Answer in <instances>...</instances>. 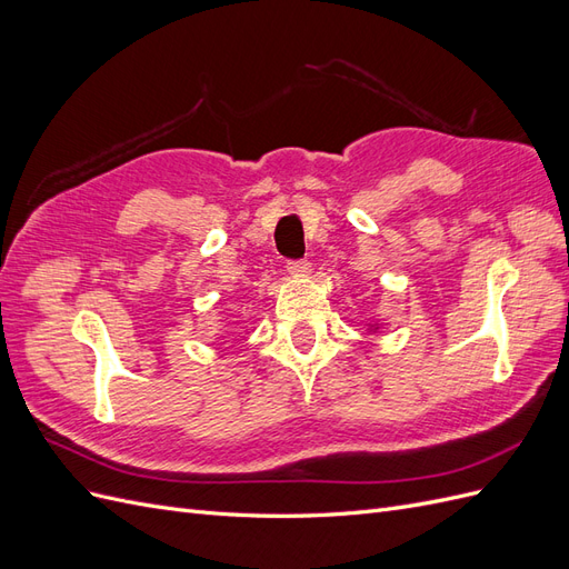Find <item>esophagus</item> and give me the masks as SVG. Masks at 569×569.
Segmentation results:
<instances>
[{
  "label": "esophagus",
  "instance_id": "34e87169",
  "mask_svg": "<svg viewBox=\"0 0 569 569\" xmlns=\"http://www.w3.org/2000/svg\"><path fill=\"white\" fill-rule=\"evenodd\" d=\"M287 272L291 274V278H306V274L311 272V263H308V261H289Z\"/></svg>",
  "mask_w": 569,
  "mask_h": 569
}]
</instances>
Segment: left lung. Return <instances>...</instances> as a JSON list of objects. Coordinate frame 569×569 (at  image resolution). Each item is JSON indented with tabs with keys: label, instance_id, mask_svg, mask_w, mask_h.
<instances>
[{
	"label": "left lung",
	"instance_id": "left-lung-1",
	"mask_svg": "<svg viewBox=\"0 0 569 569\" xmlns=\"http://www.w3.org/2000/svg\"><path fill=\"white\" fill-rule=\"evenodd\" d=\"M380 330V325H370V332H377Z\"/></svg>",
	"mask_w": 569,
	"mask_h": 569
}]
</instances>
